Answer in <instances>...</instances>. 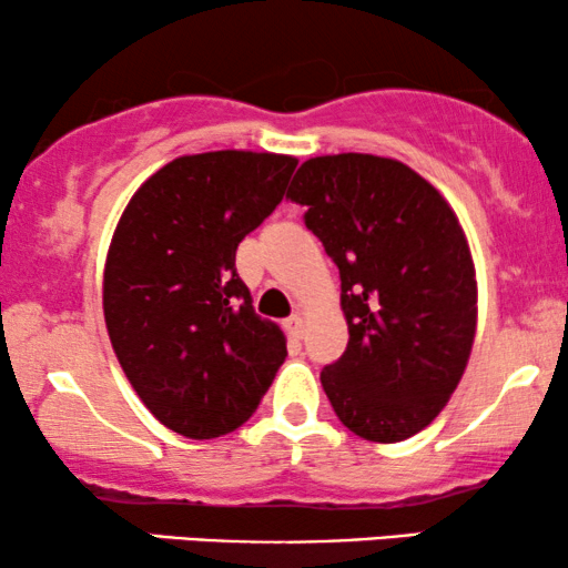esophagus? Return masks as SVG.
Masks as SVG:
<instances>
[{
    "label": "esophagus",
    "instance_id": "1",
    "mask_svg": "<svg viewBox=\"0 0 568 568\" xmlns=\"http://www.w3.org/2000/svg\"><path fill=\"white\" fill-rule=\"evenodd\" d=\"M284 328H286V333H290L292 338L305 336V321H302V315H290V317H286Z\"/></svg>",
    "mask_w": 568,
    "mask_h": 568
}]
</instances>
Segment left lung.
Returning <instances> with one entry per match:
<instances>
[{
	"mask_svg": "<svg viewBox=\"0 0 568 568\" xmlns=\"http://www.w3.org/2000/svg\"><path fill=\"white\" fill-rule=\"evenodd\" d=\"M286 199L341 274L348 344L321 372L346 429L403 442L429 426L460 383L478 290L453 206L408 165L375 154L302 162Z\"/></svg>",
	"mask_w": 568,
	"mask_h": 568,
	"instance_id": "8db88e82",
	"label": "left lung"
}]
</instances>
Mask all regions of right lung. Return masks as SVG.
I'll return each instance as SVG.
<instances>
[{
  "instance_id": "add662e5",
  "label": "right lung",
  "mask_w": 568,
  "mask_h": 568,
  "mask_svg": "<svg viewBox=\"0 0 568 568\" xmlns=\"http://www.w3.org/2000/svg\"><path fill=\"white\" fill-rule=\"evenodd\" d=\"M290 154H185L142 183L108 247L103 313L113 352L152 416L189 439L235 432L286 356L235 253L282 204Z\"/></svg>"
}]
</instances>
